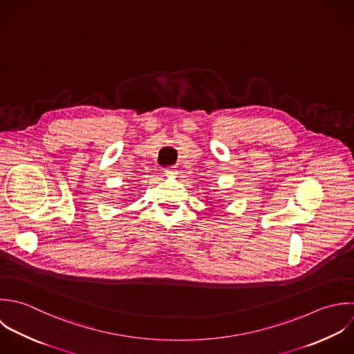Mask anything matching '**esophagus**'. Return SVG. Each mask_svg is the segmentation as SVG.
<instances>
[{"label": "esophagus", "mask_w": 354, "mask_h": 354, "mask_svg": "<svg viewBox=\"0 0 354 354\" xmlns=\"http://www.w3.org/2000/svg\"><path fill=\"white\" fill-rule=\"evenodd\" d=\"M164 174L168 176V178H175L178 175V169H175L174 167H169L164 171Z\"/></svg>", "instance_id": "esophagus-1"}]
</instances>
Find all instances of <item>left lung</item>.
<instances>
[{
    "instance_id": "1",
    "label": "left lung",
    "mask_w": 354,
    "mask_h": 354,
    "mask_svg": "<svg viewBox=\"0 0 354 354\" xmlns=\"http://www.w3.org/2000/svg\"><path fill=\"white\" fill-rule=\"evenodd\" d=\"M205 201H208V203H209V198H208L207 196H205ZM209 204H212V203H209Z\"/></svg>"
}]
</instances>
